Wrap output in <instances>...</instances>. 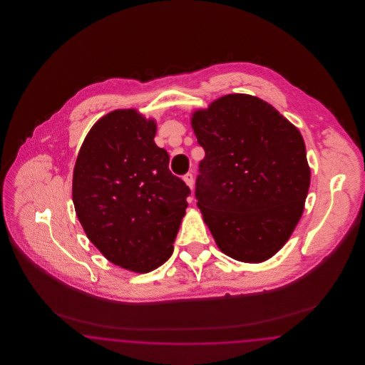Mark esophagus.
<instances>
[{
    "instance_id": "obj_1",
    "label": "esophagus",
    "mask_w": 365,
    "mask_h": 365,
    "mask_svg": "<svg viewBox=\"0 0 365 365\" xmlns=\"http://www.w3.org/2000/svg\"><path fill=\"white\" fill-rule=\"evenodd\" d=\"M183 180H185V183L190 187V190H192V187H194V176H192V174H186L185 176H183Z\"/></svg>"
}]
</instances>
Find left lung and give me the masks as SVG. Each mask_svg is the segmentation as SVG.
I'll use <instances>...</instances> for the list:
<instances>
[{"label":"left lung","mask_w":365,"mask_h":365,"mask_svg":"<svg viewBox=\"0 0 365 365\" xmlns=\"http://www.w3.org/2000/svg\"><path fill=\"white\" fill-rule=\"evenodd\" d=\"M191 127L205 150L197 205L217 247L242 262L271 259L293 234L311 185L301 133L249 94L194 110Z\"/></svg>","instance_id":"obj_1"}]
</instances>
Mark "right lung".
<instances>
[{"mask_svg": "<svg viewBox=\"0 0 365 365\" xmlns=\"http://www.w3.org/2000/svg\"><path fill=\"white\" fill-rule=\"evenodd\" d=\"M157 124L137 109H116L87 133L72 176V201L87 238L106 260L146 274L163 265L190 189L155 143Z\"/></svg>", "mask_w": 365, "mask_h": 365, "instance_id": "1", "label": "right lung"}]
</instances>
